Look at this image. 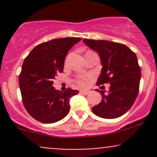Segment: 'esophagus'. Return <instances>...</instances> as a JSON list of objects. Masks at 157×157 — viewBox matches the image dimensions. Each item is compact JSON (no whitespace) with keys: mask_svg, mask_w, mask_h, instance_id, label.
Instances as JSON below:
<instances>
[{"mask_svg":"<svg viewBox=\"0 0 157 157\" xmlns=\"http://www.w3.org/2000/svg\"><path fill=\"white\" fill-rule=\"evenodd\" d=\"M80 93L82 94H84V95H87L90 93V91H89V90H82V91H80Z\"/></svg>","mask_w":157,"mask_h":157,"instance_id":"1","label":"esophagus"}]
</instances>
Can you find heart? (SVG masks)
<instances>
[{
  "instance_id": "obj_1",
  "label": "heart",
  "mask_w": 157,
  "mask_h": 157,
  "mask_svg": "<svg viewBox=\"0 0 157 157\" xmlns=\"http://www.w3.org/2000/svg\"><path fill=\"white\" fill-rule=\"evenodd\" d=\"M89 79V76L87 77H81L75 80V82L80 87H85L87 85V82Z\"/></svg>"
}]
</instances>
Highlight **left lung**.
<instances>
[{
    "mask_svg": "<svg viewBox=\"0 0 157 157\" xmlns=\"http://www.w3.org/2000/svg\"><path fill=\"white\" fill-rule=\"evenodd\" d=\"M83 42L100 57L102 68L97 85L111 83L108 94L97 90L102 100L91 108L93 113L105 119L121 117L131 109L139 93L141 69L136 54L119 43L91 39Z\"/></svg>",
    "mask_w": 157,
    "mask_h": 157,
    "instance_id": "1",
    "label": "left lung"
}]
</instances>
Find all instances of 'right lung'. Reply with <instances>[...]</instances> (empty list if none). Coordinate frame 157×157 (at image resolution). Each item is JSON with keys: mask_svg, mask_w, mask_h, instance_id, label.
<instances>
[{"mask_svg": "<svg viewBox=\"0 0 157 157\" xmlns=\"http://www.w3.org/2000/svg\"><path fill=\"white\" fill-rule=\"evenodd\" d=\"M82 40L79 37L54 39L35 46L25 58L19 75V86L27 112L37 121L54 123L69 112V98L79 91L64 92L52 86L57 73H62L68 52Z\"/></svg>", "mask_w": 157, "mask_h": 157, "instance_id": "right-lung-1", "label": "right lung"}]
</instances>
